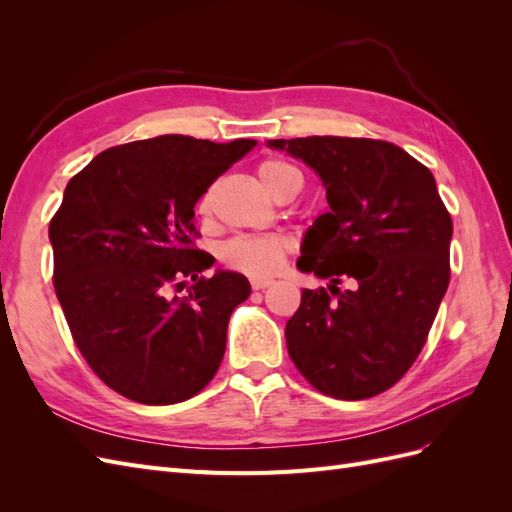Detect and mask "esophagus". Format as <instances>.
I'll return each instance as SVG.
<instances>
[{
    "label": "esophagus",
    "instance_id": "1",
    "mask_svg": "<svg viewBox=\"0 0 512 512\" xmlns=\"http://www.w3.org/2000/svg\"><path fill=\"white\" fill-rule=\"evenodd\" d=\"M250 284H252V290H265V288H269L273 282H271V280H256V277H254V280H252Z\"/></svg>",
    "mask_w": 512,
    "mask_h": 512
}]
</instances>
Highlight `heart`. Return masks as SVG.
Returning a JSON list of instances; mask_svg holds the SVG:
<instances>
[{"mask_svg":"<svg viewBox=\"0 0 512 512\" xmlns=\"http://www.w3.org/2000/svg\"><path fill=\"white\" fill-rule=\"evenodd\" d=\"M256 177L269 196L282 200L294 196L303 185L299 168L280 158H267L256 166ZM200 220H209L213 213V190H205L196 200ZM292 250V241L284 235L262 237H232L220 245V260L232 271H239L256 280H267L282 269L286 256Z\"/></svg>","mask_w":512,"mask_h":512,"instance_id":"heart-1","label":"heart"}]
</instances>
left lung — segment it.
<instances>
[{"mask_svg":"<svg viewBox=\"0 0 512 512\" xmlns=\"http://www.w3.org/2000/svg\"><path fill=\"white\" fill-rule=\"evenodd\" d=\"M327 188L329 211L307 230L297 267L331 280L301 292L286 324L292 363L316 391L367 399L421 354L451 280L453 220L431 170L376 138L269 141ZM351 282L342 293L338 284Z\"/></svg>","mask_w":512,"mask_h":512,"instance_id":"obj_1","label":"left lung"}]
</instances>
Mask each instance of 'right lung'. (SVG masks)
<instances>
[{
	"mask_svg": "<svg viewBox=\"0 0 512 512\" xmlns=\"http://www.w3.org/2000/svg\"><path fill=\"white\" fill-rule=\"evenodd\" d=\"M254 145L166 134L106 149L68 181L49 226L53 286L76 348L119 395L179 404L220 369L250 284L200 275L215 258L194 245V205Z\"/></svg>",
	"mask_w": 512,
	"mask_h": 512,
	"instance_id": "1",
	"label": "right lung"
}]
</instances>
